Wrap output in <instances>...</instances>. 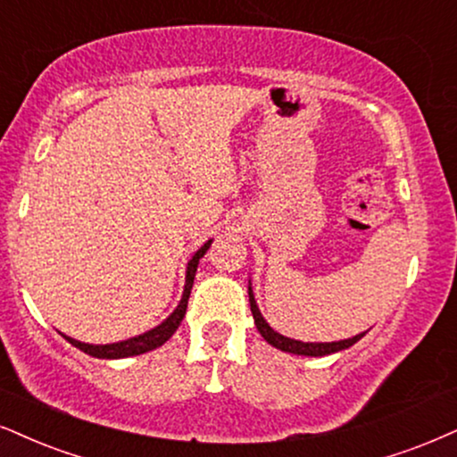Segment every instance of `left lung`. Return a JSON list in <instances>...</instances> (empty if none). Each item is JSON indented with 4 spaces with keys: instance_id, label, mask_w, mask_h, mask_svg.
Segmentation results:
<instances>
[{
    "instance_id": "left-lung-1",
    "label": "left lung",
    "mask_w": 457,
    "mask_h": 457,
    "mask_svg": "<svg viewBox=\"0 0 457 457\" xmlns=\"http://www.w3.org/2000/svg\"><path fill=\"white\" fill-rule=\"evenodd\" d=\"M247 295H250V309L252 315H254V324L261 335L264 337V341L269 345L281 349V352H288V353H296V356H328V353L341 352V349L352 347L353 343L360 341L364 337V332L360 335L352 337V339H343V341H332V343H303L296 339H290V337L279 335L278 330H273L271 326L267 324V320L262 318L261 309H258L256 301H254V292H252V286H247Z\"/></svg>"
}]
</instances>
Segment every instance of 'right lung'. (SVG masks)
<instances>
[{
    "label": "right lung",
    "instance_id": "obj_1",
    "mask_svg": "<svg viewBox=\"0 0 457 457\" xmlns=\"http://www.w3.org/2000/svg\"><path fill=\"white\" fill-rule=\"evenodd\" d=\"M212 245V239L207 241V244H203L199 250L195 252V256L188 261V267H186V284H184V295H182V301H179V305L173 309V313L169 315L167 320H162L159 326H154V328L144 332V335H137V337H131V339L127 341H118V343H108V345H93V343H82V341H76L71 339V337L63 335L67 341L71 343L73 347L82 349L84 353H88V356L93 358H105V360H118V358H129V356H139V353H145V352H152V349L161 347L162 343L171 339L173 332L178 330V326L182 324L184 320V313H186V307H188V296H190V290H193V284H195V273H196V267H199V261L203 256H205V252L210 250Z\"/></svg>",
    "mask_w": 457,
    "mask_h": 457
}]
</instances>
